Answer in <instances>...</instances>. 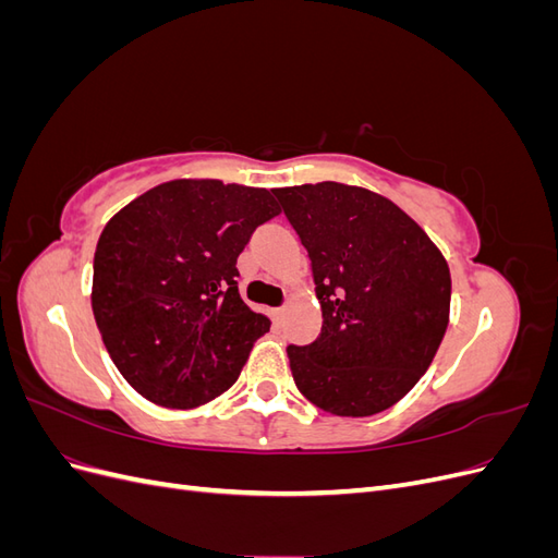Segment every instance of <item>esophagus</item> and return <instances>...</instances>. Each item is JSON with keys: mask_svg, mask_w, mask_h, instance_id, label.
Listing matches in <instances>:
<instances>
[{"mask_svg": "<svg viewBox=\"0 0 558 558\" xmlns=\"http://www.w3.org/2000/svg\"><path fill=\"white\" fill-rule=\"evenodd\" d=\"M272 318H275L277 326H281V320H283V307H275V310H272Z\"/></svg>", "mask_w": 558, "mask_h": 558, "instance_id": "esophagus-1", "label": "esophagus"}]
</instances>
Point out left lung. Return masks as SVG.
<instances>
[{"label": "left lung", "instance_id": "left-lung-1", "mask_svg": "<svg viewBox=\"0 0 558 558\" xmlns=\"http://www.w3.org/2000/svg\"><path fill=\"white\" fill-rule=\"evenodd\" d=\"M312 260L320 335L289 349L300 393L337 416L391 408L424 377L451 302L442 251L391 199L320 181L272 191Z\"/></svg>", "mask_w": 558, "mask_h": 558}]
</instances>
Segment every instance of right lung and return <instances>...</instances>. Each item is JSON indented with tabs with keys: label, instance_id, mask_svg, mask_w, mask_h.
Returning a JSON list of instances; mask_svg holds the SVG:
<instances>
[{
	"label": "right lung",
	"instance_id": "1",
	"mask_svg": "<svg viewBox=\"0 0 558 558\" xmlns=\"http://www.w3.org/2000/svg\"><path fill=\"white\" fill-rule=\"evenodd\" d=\"M281 209L272 191L174 179L105 226L93 314L118 373L146 400L189 410L238 381L269 318L240 298L238 256Z\"/></svg>",
	"mask_w": 558,
	"mask_h": 558
}]
</instances>
